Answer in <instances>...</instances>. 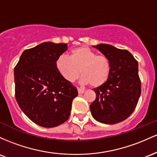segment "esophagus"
Wrapping results in <instances>:
<instances>
[{
	"instance_id": "1",
	"label": "esophagus",
	"mask_w": 157,
	"mask_h": 157,
	"mask_svg": "<svg viewBox=\"0 0 157 157\" xmlns=\"http://www.w3.org/2000/svg\"><path fill=\"white\" fill-rule=\"evenodd\" d=\"M85 91H84V90L82 89V88H78V94H82V93H84Z\"/></svg>"
}]
</instances>
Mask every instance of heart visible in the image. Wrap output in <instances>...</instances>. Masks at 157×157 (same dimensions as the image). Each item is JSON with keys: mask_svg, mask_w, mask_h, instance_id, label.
Segmentation results:
<instances>
[{"mask_svg": "<svg viewBox=\"0 0 157 157\" xmlns=\"http://www.w3.org/2000/svg\"><path fill=\"white\" fill-rule=\"evenodd\" d=\"M56 68L61 76L73 82L82 75L81 82L99 87L108 80L111 71L110 61L105 56L97 55L89 47L82 46L71 50L70 58L61 56L56 59Z\"/></svg>", "mask_w": 157, "mask_h": 157, "instance_id": "heart-1", "label": "heart"}]
</instances>
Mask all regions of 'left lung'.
<instances>
[{
  "instance_id": "obj_1",
  "label": "left lung",
  "mask_w": 157,
  "mask_h": 157,
  "mask_svg": "<svg viewBox=\"0 0 157 157\" xmlns=\"http://www.w3.org/2000/svg\"><path fill=\"white\" fill-rule=\"evenodd\" d=\"M93 47L109 59L111 71L106 83L93 89L96 98L90 105L91 114L101 123L117 124L131 115L140 97L138 62L128 50L106 44Z\"/></svg>"
}]
</instances>
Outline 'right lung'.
I'll return each instance as SVG.
<instances>
[{
	"label": "right lung",
	"mask_w": 157,
	"mask_h": 157,
	"mask_svg": "<svg viewBox=\"0 0 157 157\" xmlns=\"http://www.w3.org/2000/svg\"><path fill=\"white\" fill-rule=\"evenodd\" d=\"M67 44L44 42L24 50L14 70L15 98L24 114L44 128L59 126L68 119L76 87L63 78L56 61Z\"/></svg>",
	"instance_id": "add662e5"
}]
</instances>
